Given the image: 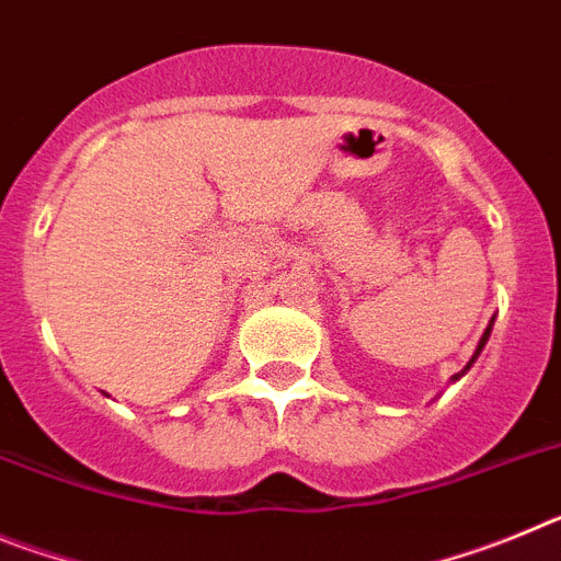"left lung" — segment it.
<instances>
[{
	"mask_svg": "<svg viewBox=\"0 0 561 561\" xmlns=\"http://www.w3.org/2000/svg\"><path fill=\"white\" fill-rule=\"evenodd\" d=\"M489 331H492V325H489V329H485V334H483V340H480V345H478V351H474V356H472V362H474V359H478V354H480V351H483V345H485V340H489ZM472 362H469V365H472ZM469 365H466V368H463V370H469ZM463 370H460V374H458V376H453V379H460V376H463Z\"/></svg>",
	"mask_w": 561,
	"mask_h": 561,
	"instance_id": "1",
	"label": "left lung"
}]
</instances>
